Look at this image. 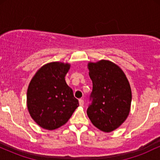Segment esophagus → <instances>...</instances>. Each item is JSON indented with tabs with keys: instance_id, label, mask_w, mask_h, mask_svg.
<instances>
[{
	"instance_id": "esophagus-1",
	"label": "esophagus",
	"mask_w": 160,
	"mask_h": 160,
	"mask_svg": "<svg viewBox=\"0 0 160 160\" xmlns=\"http://www.w3.org/2000/svg\"><path fill=\"white\" fill-rule=\"evenodd\" d=\"M79 104H80V106H82L84 104V101L82 100V99H80V100H79Z\"/></svg>"
}]
</instances>
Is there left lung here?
Segmentation results:
<instances>
[{"label": "left lung", "mask_w": 160, "mask_h": 160, "mask_svg": "<svg viewBox=\"0 0 160 160\" xmlns=\"http://www.w3.org/2000/svg\"><path fill=\"white\" fill-rule=\"evenodd\" d=\"M92 81V104L88 108L89 120L96 128L111 132L125 122L130 112L132 90L122 70L108 60L88 63Z\"/></svg>", "instance_id": "8db88e82"}]
</instances>
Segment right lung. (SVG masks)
Returning <instances> with one entry per match:
<instances>
[{
  "label": "right lung",
  "instance_id": "add662e5",
  "mask_svg": "<svg viewBox=\"0 0 160 160\" xmlns=\"http://www.w3.org/2000/svg\"><path fill=\"white\" fill-rule=\"evenodd\" d=\"M71 65L52 62L42 66L33 77L27 91V107L38 126L53 130L65 125L79 106L65 77Z\"/></svg>",
  "mask_w": 160,
  "mask_h": 160
}]
</instances>
